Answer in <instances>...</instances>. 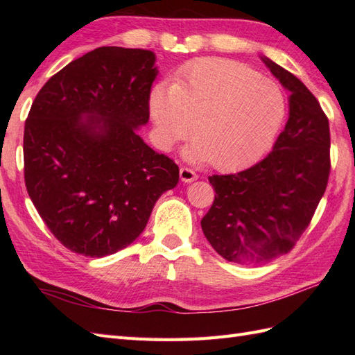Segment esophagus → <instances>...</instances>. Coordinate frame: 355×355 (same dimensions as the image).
Returning <instances> with one entry per match:
<instances>
[{"mask_svg":"<svg viewBox=\"0 0 355 355\" xmlns=\"http://www.w3.org/2000/svg\"><path fill=\"white\" fill-rule=\"evenodd\" d=\"M180 178H182V182L184 183H191L193 180L198 178V173L193 169L187 168V166H183V168H180Z\"/></svg>","mask_w":355,"mask_h":355,"instance_id":"obj_1","label":"esophagus"}]
</instances>
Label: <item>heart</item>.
I'll return each mask as SVG.
<instances>
[{
    "instance_id": "heart-1",
    "label": "heart",
    "mask_w": 355,
    "mask_h": 355,
    "mask_svg": "<svg viewBox=\"0 0 355 355\" xmlns=\"http://www.w3.org/2000/svg\"><path fill=\"white\" fill-rule=\"evenodd\" d=\"M150 116L163 148L189 137L192 160L235 169L261 157L285 117L282 89L273 80L229 59L195 64L172 89L150 94ZM196 128H193V123Z\"/></svg>"
}]
</instances>
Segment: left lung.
Listing matches in <instances>:
<instances>
[{"mask_svg": "<svg viewBox=\"0 0 355 355\" xmlns=\"http://www.w3.org/2000/svg\"><path fill=\"white\" fill-rule=\"evenodd\" d=\"M291 92L290 117L273 149L236 173L212 175L214 205L201 229L218 254L256 266L288 253L310 225L327 191L329 123L319 101L294 74L266 59Z\"/></svg>", "mask_w": 355, "mask_h": 355, "instance_id": "1", "label": "left lung"}]
</instances>
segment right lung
<instances>
[{
  "instance_id": "add662e5",
  "label": "right lung",
  "mask_w": 355,
  "mask_h": 355,
  "mask_svg": "<svg viewBox=\"0 0 355 355\" xmlns=\"http://www.w3.org/2000/svg\"><path fill=\"white\" fill-rule=\"evenodd\" d=\"M154 61L140 49L88 51L53 74L30 108L22 145L28 197L73 253L102 258L128 247L178 183L177 163L135 132L149 120Z\"/></svg>"
}]
</instances>
